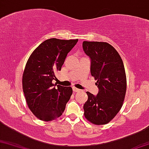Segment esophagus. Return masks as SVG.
<instances>
[{"label": "esophagus", "mask_w": 149, "mask_h": 149, "mask_svg": "<svg viewBox=\"0 0 149 149\" xmlns=\"http://www.w3.org/2000/svg\"><path fill=\"white\" fill-rule=\"evenodd\" d=\"M73 91H74V92H78V91H80V90L79 89V88H76V87H73Z\"/></svg>", "instance_id": "1"}]
</instances>
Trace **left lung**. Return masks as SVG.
Here are the masks:
<instances>
[{
  "mask_svg": "<svg viewBox=\"0 0 149 149\" xmlns=\"http://www.w3.org/2000/svg\"><path fill=\"white\" fill-rule=\"evenodd\" d=\"M82 47L91 58V73L97 80V95L86 92L84 115L95 125L108 124L121 109L127 91L123 62L113 47L104 42L84 41Z\"/></svg>",
  "mask_w": 149,
  "mask_h": 149,
  "instance_id": "1",
  "label": "left lung"
}]
</instances>
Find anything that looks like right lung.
Here are the masks:
<instances>
[{"mask_svg": "<svg viewBox=\"0 0 149 149\" xmlns=\"http://www.w3.org/2000/svg\"><path fill=\"white\" fill-rule=\"evenodd\" d=\"M76 40L50 38L32 52L22 75V90L27 106L39 120L49 122L63 114L72 95L71 86L53 84L56 72L61 71L67 54Z\"/></svg>", "mask_w": 149, "mask_h": 149, "instance_id": "add662e5", "label": "right lung"}]
</instances>
